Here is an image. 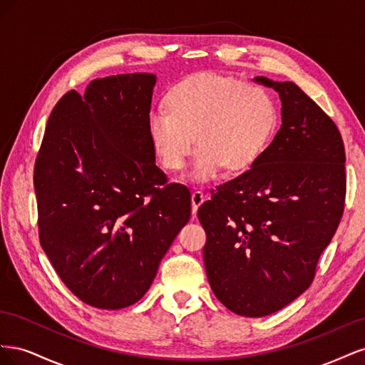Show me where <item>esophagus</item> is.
<instances>
[{"label":"esophagus","instance_id":"34e87169","mask_svg":"<svg viewBox=\"0 0 365 365\" xmlns=\"http://www.w3.org/2000/svg\"><path fill=\"white\" fill-rule=\"evenodd\" d=\"M204 200H205V197H204L202 192L196 190V192L192 193V212H193V215H196L197 208H200V205L204 202Z\"/></svg>","mask_w":365,"mask_h":365}]
</instances>
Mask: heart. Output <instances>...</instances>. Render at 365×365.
Wrapping results in <instances>:
<instances>
[{
  "mask_svg": "<svg viewBox=\"0 0 365 365\" xmlns=\"http://www.w3.org/2000/svg\"><path fill=\"white\" fill-rule=\"evenodd\" d=\"M168 108L148 117L152 149L168 172L184 168L195 141V181H212L225 168L252 169L269 148L279 126V106L263 85L215 73L192 74L168 94Z\"/></svg>",
  "mask_w": 365,
  "mask_h": 365,
  "instance_id": "obj_1",
  "label": "heart"
}]
</instances>
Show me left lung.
<instances>
[{
    "instance_id": "left-lung-1",
    "label": "left lung",
    "mask_w": 365,
    "mask_h": 365,
    "mask_svg": "<svg viewBox=\"0 0 365 365\" xmlns=\"http://www.w3.org/2000/svg\"><path fill=\"white\" fill-rule=\"evenodd\" d=\"M282 101V126L252 169L197 208L217 300L264 317L311 286L344 210L346 152L336 125L294 82L257 76Z\"/></svg>"
}]
</instances>
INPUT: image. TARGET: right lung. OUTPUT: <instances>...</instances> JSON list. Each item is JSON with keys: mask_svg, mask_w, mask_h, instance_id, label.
<instances>
[{"mask_svg": "<svg viewBox=\"0 0 365 365\" xmlns=\"http://www.w3.org/2000/svg\"><path fill=\"white\" fill-rule=\"evenodd\" d=\"M157 76L96 79L54 106L35 163L39 240L86 304L137 303L190 219V192L168 184L148 132Z\"/></svg>", "mask_w": 365, "mask_h": 365, "instance_id": "1", "label": "right lung"}]
</instances>
